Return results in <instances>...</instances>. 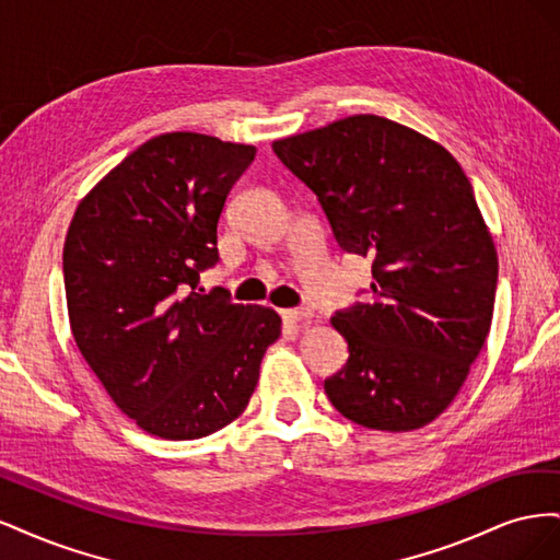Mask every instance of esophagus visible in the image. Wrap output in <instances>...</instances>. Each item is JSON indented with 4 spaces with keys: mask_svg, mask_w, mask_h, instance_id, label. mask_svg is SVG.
<instances>
[{
    "mask_svg": "<svg viewBox=\"0 0 560 560\" xmlns=\"http://www.w3.org/2000/svg\"><path fill=\"white\" fill-rule=\"evenodd\" d=\"M280 315L284 322H306L313 317L308 308H287V311H280Z\"/></svg>",
    "mask_w": 560,
    "mask_h": 560,
    "instance_id": "34e87169",
    "label": "esophagus"
}]
</instances>
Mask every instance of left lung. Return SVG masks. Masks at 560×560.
Instances as JSON below:
<instances>
[{
    "instance_id": "left-lung-1",
    "label": "left lung",
    "mask_w": 560,
    "mask_h": 560,
    "mask_svg": "<svg viewBox=\"0 0 560 560\" xmlns=\"http://www.w3.org/2000/svg\"><path fill=\"white\" fill-rule=\"evenodd\" d=\"M273 151L317 196L338 247L371 259V301L331 317L350 358L325 381L329 401L371 430L428 425L460 393L495 306L498 252L460 163L374 114Z\"/></svg>"
}]
</instances>
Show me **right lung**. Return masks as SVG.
<instances>
[{
  "instance_id": "obj_1",
  "label": "right lung",
  "mask_w": 560,
  "mask_h": 560,
  "mask_svg": "<svg viewBox=\"0 0 560 560\" xmlns=\"http://www.w3.org/2000/svg\"><path fill=\"white\" fill-rule=\"evenodd\" d=\"M257 149L200 132L147 140L79 202L62 249L77 348L144 432L184 442L226 428L257 387L280 315L198 290L217 224Z\"/></svg>"
}]
</instances>
